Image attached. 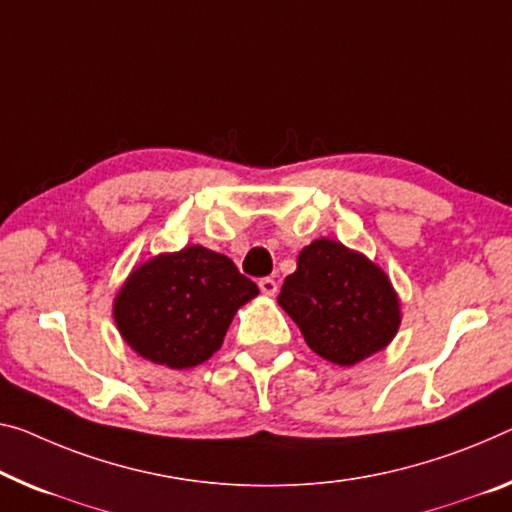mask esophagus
<instances>
[{
    "instance_id": "esophagus-1",
    "label": "esophagus",
    "mask_w": 512,
    "mask_h": 512,
    "mask_svg": "<svg viewBox=\"0 0 512 512\" xmlns=\"http://www.w3.org/2000/svg\"><path fill=\"white\" fill-rule=\"evenodd\" d=\"M258 288H261V293L267 297L277 295V281H274L272 277H263L261 281H258Z\"/></svg>"
}]
</instances>
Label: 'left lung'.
Segmentation results:
<instances>
[{"label": "left lung", "instance_id": "left-lung-1", "mask_svg": "<svg viewBox=\"0 0 512 512\" xmlns=\"http://www.w3.org/2000/svg\"><path fill=\"white\" fill-rule=\"evenodd\" d=\"M279 306L306 345L338 366H355L384 350L400 327L398 295L382 267L329 238L300 251Z\"/></svg>", "mask_w": 512, "mask_h": 512}]
</instances>
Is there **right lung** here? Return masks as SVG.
Listing matches in <instances>:
<instances>
[{"mask_svg":"<svg viewBox=\"0 0 512 512\" xmlns=\"http://www.w3.org/2000/svg\"><path fill=\"white\" fill-rule=\"evenodd\" d=\"M256 295L229 256L190 245L135 267L114 300V320L137 355L180 371L215 355L235 311Z\"/></svg>","mask_w":512,"mask_h":512,"instance_id":"add662e5","label":"right lung"}]
</instances>
